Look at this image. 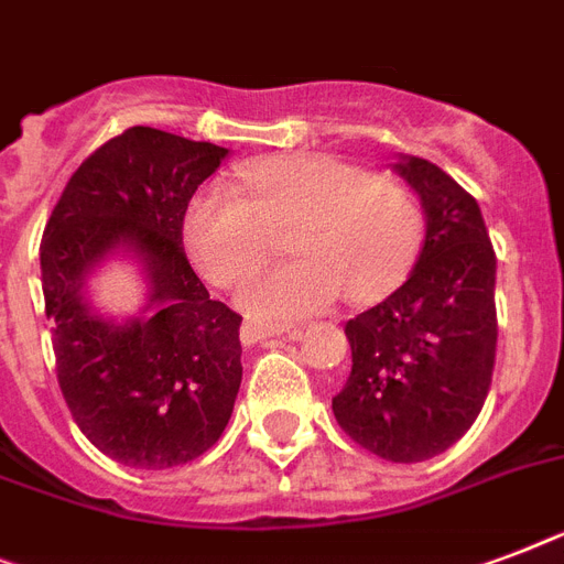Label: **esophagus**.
Instances as JSON below:
<instances>
[{
	"label": "esophagus",
	"mask_w": 564,
	"mask_h": 564,
	"mask_svg": "<svg viewBox=\"0 0 564 564\" xmlns=\"http://www.w3.org/2000/svg\"><path fill=\"white\" fill-rule=\"evenodd\" d=\"M274 336L297 338L301 336V329L286 327V324H260V322H246L240 329L242 345H258V341H263V338H274Z\"/></svg>",
	"instance_id": "esophagus-1"
}]
</instances>
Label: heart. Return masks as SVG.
I'll list each match as a JSON object with an SVG mask.
<instances>
[{
    "mask_svg": "<svg viewBox=\"0 0 564 564\" xmlns=\"http://www.w3.org/2000/svg\"><path fill=\"white\" fill-rule=\"evenodd\" d=\"M249 199L208 185L191 196L182 219L196 269L231 286L286 237L295 258L260 269L242 283L240 306L260 318H304L336 304L391 295L423 246V208L409 185L336 155L260 159L242 171Z\"/></svg>",
    "mask_w": 564,
    "mask_h": 564,
    "instance_id": "obj_1",
    "label": "heart"
}]
</instances>
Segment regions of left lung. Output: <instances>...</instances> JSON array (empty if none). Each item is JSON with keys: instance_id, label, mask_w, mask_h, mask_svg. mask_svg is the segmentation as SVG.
<instances>
[{"instance_id": "left-lung-1", "label": "left lung", "mask_w": 564, "mask_h": 564, "mask_svg": "<svg viewBox=\"0 0 564 564\" xmlns=\"http://www.w3.org/2000/svg\"><path fill=\"white\" fill-rule=\"evenodd\" d=\"M391 171L420 196L425 237L409 281L345 324L354 368L338 425L373 455L420 464L469 432L496 365V251L480 208L437 164Z\"/></svg>"}]
</instances>
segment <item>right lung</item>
Masks as SVG:
<instances>
[{
    "instance_id": "obj_1",
    "label": "right lung",
    "mask_w": 564,
    "mask_h": 564,
    "mask_svg": "<svg viewBox=\"0 0 564 564\" xmlns=\"http://www.w3.org/2000/svg\"><path fill=\"white\" fill-rule=\"evenodd\" d=\"M228 155L153 127H130L86 159L40 246L57 382L91 446L132 469H171L226 432L240 391V315L187 263L182 219ZM130 259L145 281L139 314H100L88 281Z\"/></svg>"
}]
</instances>
